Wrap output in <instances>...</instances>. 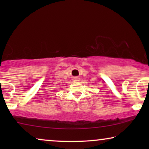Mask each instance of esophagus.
I'll return each mask as SVG.
<instances>
[{
	"instance_id": "obj_1",
	"label": "esophagus",
	"mask_w": 149,
	"mask_h": 149,
	"mask_svg": "<svg viewBox=\"0 0 149 149\" xmlns=\"http://www.w3.org/2000/svg\"><path fill=\"white\" fill-rule=\"evenodd\" d=\"M72 80L74 81H80V78H79V77H73Z\"/></svg>"
}]
</instances>
